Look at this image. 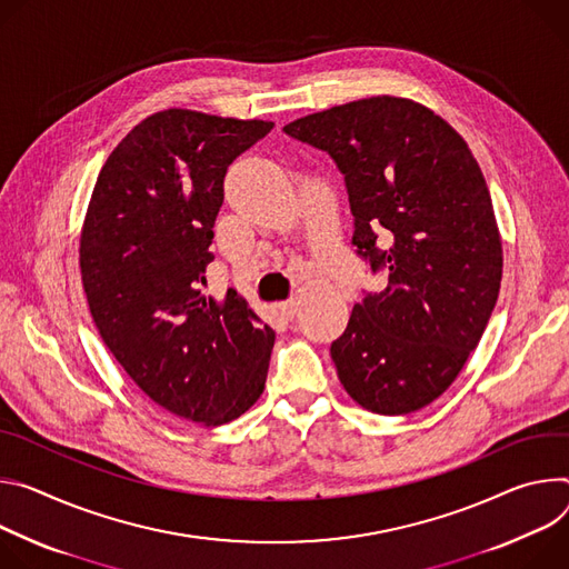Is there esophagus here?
<instances>
[{"label":"esophagus","mask_w":569,"mask_h":569,"mask_svg":"<svg viewBox=\"0 0 569 569\" xmlns=\"http://www.w3.org/2000/svg\"><path fill=\"white\" fill-rule=\"evenodd\" d=\"M278 309H280V313H282L284 319H293L296 311H298V302L296 300H287V302H280Z\"/></svg>","instance_id":"esophagus-1"}]
</instances>
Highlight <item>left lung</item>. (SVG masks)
I'll list each match as a JSON object with an SVG mask.
<instances>
[{
	"mask_svg": "<svg viewBox=\"0 0 569 569\" xmlns=\"http://www.w3.org/2000/svg\"><path fill=\"white\" fill-rule=\"evenodd\" d=\"M284 133L332 156L352 243L372 271H389L330 348L339 380L372 413H413L457 380L499 296L501 237L483 173L443 117L402 97L335 106Z\"/></svg>",
	"mask_w": 569,
	"mask_h": 569,
	"instance_id": "1",
	"label": "left lung"
}]
</instances>
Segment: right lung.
I'll return each mask as SVG.
<instances>
[{"label":"right lung","instance_id":"1","mask_svg":"<svg viewBox=\"0 0 569 569\" xmlns=\"http://www.w3.org/2000/svg\"><path fill=\"white\" fill-rule=\"evenodd\" d=\"M273 121L169 108L108 156L81 228L94 326L131 380L201 427L246 413L264 391L276 332L234 291L206 296L212 228L232 160Z\"/></svg>","mask_w":569,"mask_h":569}]
</instances>
